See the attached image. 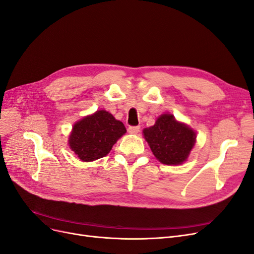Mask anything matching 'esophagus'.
I'll return each instance as SVG.
<instances>
[{"label":"esophagus","instance_id":"34e87169","mask_svg":"<svg viewBox=\"0 0 254 254\" xmlns=\"http://www.w3.org/2000/svg\"><path fill=\"white\" fill-rule=\"evenodd\" d=\"M139 129H140L139 126H129L128 127V132L131 133V134H136V133L139 132Z\"/></svg>","mask_w":254,"mask_h":254}]
</instances>
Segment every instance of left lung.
I'll return each mask as SVG.
<instances>
[{
  "label": "left lung",
  "instance_id": "obj_1",
  "mask_svg": "<svg viewBox=\"0 0 254 254\" xmlns=\"http://www.w3.org/2000/svg\"><path fill=\"white\" fill-rule=\"evenodd\" d=\"M144 135L155 157L165 165L182 164L196 140L194 131L168 114L160 116L154 126L144 129Z\"/></svg>",
  "mask_w": 254,
  "mask_h": 254
}]
</instances>
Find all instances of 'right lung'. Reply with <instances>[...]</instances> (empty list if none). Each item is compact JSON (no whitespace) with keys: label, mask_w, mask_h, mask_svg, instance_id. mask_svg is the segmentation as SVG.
Returning <instances> with one entry per match:
<instances>
[{"label":"right lung","mask_w":254,"mask_h":254,"mask_svg":"<svg viewBox=\"0 0 254 254\" xmlns=\"http://www.w3.org/2000/svg\"><path fill=\"white\" fill-rule=\"evenodd\" d=\"M125 132L126 128L122 122L107 111L99 110L77 122L68 144L81 160L93 161L106 156Z\"/></svg>","instance_id":"right-lung-1"}]
</instances>
